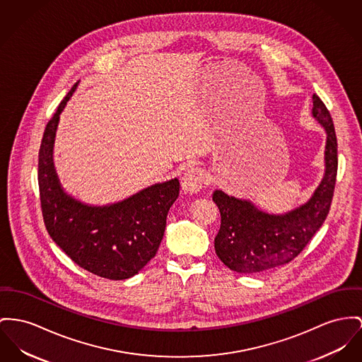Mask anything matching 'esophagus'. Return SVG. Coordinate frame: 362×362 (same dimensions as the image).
Wrapping results in <instances>:
<instances>
[{
    "label": "esophagus",
    "instance_id": "1",
    "mask_svg": "<svg viewBox=\"0 0 362 362\" xmlns=\"http://www.w3.org/2000/svg\"><path fill=\"white\" fill-rule=\"evenodd\" d=\"M204 174L199 168H189L181 178V187L185 192L196 193L203 188Z\"/></svg>",
    "mask_w": 362,
    "mask_h": 362
}]
</instances>
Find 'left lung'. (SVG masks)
<instances>
[{
	"instance_id": "8db88e82",
	"label": "left lung",
	"mask_w": 362,
	"mask_h": 362,
	"mask_svg": "<svg viewBox=\"0 0 362 362\" xmlns=\"http://www.w3.org/2000/svg\"><path fill=\"white\" fill-rule=\"evenodd\" d=\"M312 115L327 134L324 177L312 197L283 214L267 213L248 199L217 189L213 200L221 213L214 240L218 258L238 273H261L292 261L329 213L337 171V141L334 122L321 98L313 95Z\"/></svg>"
}]
</instances>
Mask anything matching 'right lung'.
<instances>
[{
  "mask_svg": "<svg viewBox=\"0 0 362 362\" xmlns=\"http://www.w3.org/2000/svg\"><path fill=\"white\" fill-rule=\"evenodd\" d=\"M78 83L45 127L38 156V185L49 236L78 266L110 280L137 274L155 255L165 235L178 178L146 187L121 202L93 206L66 192L53 163L60 114Z\"/></svg>",
  "mask_w": 362,
  "mask_h": 362,
  "instance_id": "right-lung-1",
  "label": "right lung"
}]
</instances>
